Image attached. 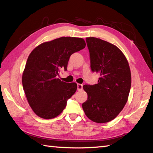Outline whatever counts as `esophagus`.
I'll use <instances>...</instances> for the list:
<instances>
[{
	"instance_id": "34e87169",
	"label": "esophagus",
	"mask_w": 153,
	"mask_h": 153,
	"mask_svg": "<svg viewBox=\"0 0 153 153\" xmlns=\"http://www.w3.org/2000/svg\"><path fill=\"white\" fill-rule=\"evenodd\" d=\"M77 90H78V91L82 90H83V85L80 84H77Z\"/></svg>"
}]
</instances>
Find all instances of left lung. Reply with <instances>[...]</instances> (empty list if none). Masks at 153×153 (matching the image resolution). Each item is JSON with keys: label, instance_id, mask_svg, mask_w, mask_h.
I'll return each instance as SVG.
<instances>
[{"label": "left lung", "instance_id": "obj_1", "mask_svg": "<svg viewBox=\"0 0 153 153\" xmlns=\"http://www.w3.org/2000/svg\"><path fill=\"white\" fill-rule=\"evenodd\" d=\"M92 72L100 76L98 84L84 85L88 99L82 104L87 117L105 123L118 115L126 104L131 87L126 58L117 47L96 37L85 39Z\"/></svg>", "mask_w": 153, "mask_h": 153}]
</instances>
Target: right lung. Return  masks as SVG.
<instances>
[{
    "label": "right lung",
    "mask_w": 153,
    "mask_h": 153,
    "mask_svg": "<svg viewBox=\"0 0 153 153\" xmlns=\"http://www.w3.org/2000/svg\"><path fill=\"white\" fill-rule=\"evenodd\" d=\"M85 45L82 38L63 37L41 44L30 53L22 83L30 106L38 116L51 119L64 110L77 84L62 82L57 76L60 70H67L71 55Z\"/></svg>",
    "instance_id": "right-lung-1"
}]
</instances>
